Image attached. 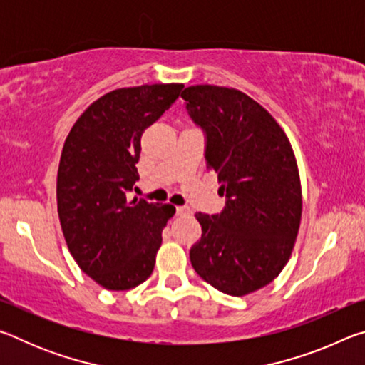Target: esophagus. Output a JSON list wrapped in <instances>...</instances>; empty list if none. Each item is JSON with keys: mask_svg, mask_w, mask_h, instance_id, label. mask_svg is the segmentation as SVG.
I'll return each instance as SVG.
<instances>
[{"mask_svg": "<svg viewBox=\"0 0 365 365\" xmlns=\"http://www.w3.org/2000/svg\"><path fill=\"white\" fill-rule=\"evenodd\" d=\"M190 207H187V206H178L177 207V214L178 215H190Z\"/></svg>", "mask_w": 365, "mask_h": 365, "instance_id": "obj_1", "label": "esophagus"}]
</instances>
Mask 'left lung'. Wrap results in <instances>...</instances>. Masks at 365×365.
I'll use <instances>...</instances> for the list:
<instances>
[{
    "mask_svg": "<svg viewBox=\"0 0 365 365\" xmlns=\"http://www.w3.org/2000/svg\"><path fill=\"white\" fill-rule=\"evenodd\" d=\"M206 133V164L217 172L225 207L197 212L202 235L191 246L196 274L222 293L245 296L279 277L299 230L302 195L293 148L261 104L235 88L182 91Z\"/></svg>",
    "mask_w": 365,
    "mask_h": 365,
    "instance_id": "8db88e82",
    "label": "left lung"
}]
</instances>
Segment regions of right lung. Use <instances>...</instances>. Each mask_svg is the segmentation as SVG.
<instances>
[{
	"mask_svg": "<svg viewBox=\"0 0 365 365\" xmlns=\"http://www.w3.org/2000/svg\"><path fill=\"white\" fill-rule=\"evenodd\" d=\"M182 83L109 91L73 123L58 169V214L67 248L98 285L123 292L153 274L170 205L127 201L138 180L141 135L180 95Z\"/></svg>",
	"mask_w": 365,
	"mask_h": 365,
	"instance_id": "right-lung-1",
	"label": "right lung"
}]
</instances>
